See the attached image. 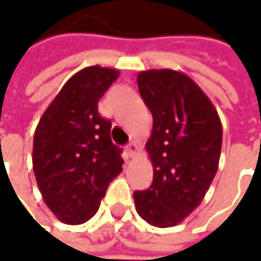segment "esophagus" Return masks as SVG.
Listing matches in <instances>:
<instances>
[{
  "label": "esophagus",
  "instance_id": "34e87169",
  "mask_svg": "<svg viewBox=\"0 0 261 261\" xmlns=\"http://www.w3.org/2000/svg\"><path fill=\"white\" fill-rule=\"evenodd\" d=\"M138 151H139V147H138V144L136 142H132V144H128L126 145V153L132 156V158H135L136 154H138Z\"/></svg>",
  "mask_w": 261,
  "mask_h": 261
}]
</instances>
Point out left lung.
Listing matches in <instances>:
<instances>
[{
	"instance_id": "1",
	"label": "left lung",
	"mask_w": 261,
	"mask_h": 261,
	"mask_svg": "<svg viewBox=\"0 0 261 261\" xmlns=\"http://www.w3.org/2000/svg\"><path fill=\"white\" fill-rule=\"evenodd\" d=\"M138 87L153 114L145 145L153 184L133 194L135 205L150 225L171 228L200 205L217 173L222 122L210 97L182 71H141Z\"/></svg>"
}]
</instances>
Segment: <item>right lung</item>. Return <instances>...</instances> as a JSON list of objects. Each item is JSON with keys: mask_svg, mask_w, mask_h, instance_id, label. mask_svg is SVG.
Instances as JSON below:
<instances>
[{"mask_svg": "<svg viewBox=\"0 0 261 261\" xmlns=\"http://www.w3.org/2000/svg\"><path fill=\"white\" fill-rule=\"evenodd\" d=\"M119 70L99 65L73 74L47 107L33 138V171L50 211L67 225H81L99 210L110 182L122 171L111 122L97 102Z\"/></svg>", "mask_w": 261, "mask_h": 261, "instance_id": "obj_1", "label": "right lung"}]
</instances>
